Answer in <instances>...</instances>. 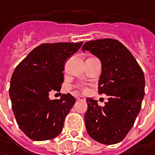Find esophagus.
Segmentation results:
<instances>
[{"label": "esophagus", "instance_id": "1", "mask_svg": "<svg viewBox=\"0 0 155 155\" xmlns=\"http://www.w3.org/2000/svg\"><path fill=\"white\" fill-rule=\"evenodd\" d=\"M76 100H77V101H85V98L83 97V96H81V95H79V96L76 97Z\"/></svg>", "mask_w": 155, "mask_h": 155}]
</instances>
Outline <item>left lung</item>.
<instances>
[{"instance_id": "obj_1", "label": "left lung", "mask_w": 155, "mask_h": 155, "mask_svg": "<svg viewBox=\"0 0 155 155\" xmlns=\"http://www.w3.org/2000/svg\"><path fill=\"white\" fill-rule=\"evenodd\" d=\"M101 63L98 82L100 94L108 101L100 107L87 98L85 124L91 138L106 145L120 142L130 131L145 95V76L130 51L117 40L99 39L83 45Z\"/></svg>"}]
</instances>
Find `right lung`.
Masks as SVG:
<instances>
[{"label": "right lung", "instance_id": "right-lung-1", "mask_svg": "<svg viewBox=\"0 0 155 155\" xmlns=\"http://www.w3.org/2000/svg\"><path fill=\"white\" fill-rule=\"evenodd\" d=\"M82 42L44 43L36 47L15 68L9 96L17 124L33 140L55 138L63 128L65 117L75 103L69 94L50 100V91L61 90L66 61Z\"/></svg>", "mask_w": 155, "mask_h": 155}]
</instances>
